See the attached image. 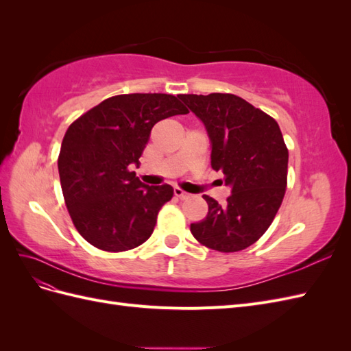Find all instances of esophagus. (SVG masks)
<instances>
[{
	"label": "esophagus",
	"mask_w": 351,
	"mask_h": 351,
	"mask_svg": "<svg viewBox=\"0 0 351 351\" xmlns=\"http://www.w3.org/2000/svg\"><path fill=\"white\" fill-rule=\"evenodd\" d=\"M174 196L176 197H178V199H182V200H184V199H187L190 195L187 193V192H184L183 189H180V187H176L174 189Z\"/></svg>",
	"instance_id": "34e87169"
}]
</instances>
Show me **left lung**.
Here are the masks:
<instances>
[{"label":"left lung","instance_id":"1","mask_svg":"<svg viewBox=\"0 0 351 351\" xmlns=\"http://www.w3.org/2000/svg\"><path fill=\"white\" fill-rule=\"evenodd\" d=\"M204 121L212 143L210 165L231 186L227 205L204 196L205 219L190 226L204 246L222 253L256 243L282 204L289 149L271 115L232 93L178 95Z\"/></svg>","mask_w":351,"mask_h":351}]
</instances>
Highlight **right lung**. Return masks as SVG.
Wrapping results in <instances>:
<instances>
[{
	"mask_svg": "<svg viewBox=\"0 0 351 351\" xmlns=\"http://www.w3.org/2000/svg\"><path fill=\"white\" fill-rule=\"evenodd\" d=\"M189 110L174 95H115L67 129L58 155L66 206L79 234L105 252H125L151 237L158 212L174 190L145 186L132 167L152 127Z\"/></svg>",
	"mask_w": 351,
	"mask_h": 351,
	"instance_id": "1",
	"label": "right lung"
}]
</instances>
